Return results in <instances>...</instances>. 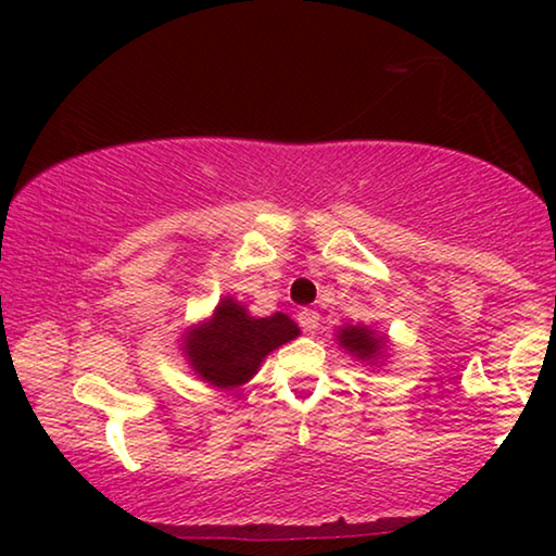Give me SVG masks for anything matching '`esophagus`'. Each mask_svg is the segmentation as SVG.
<instances>
[{
  "label": "esophagus",
  "mask_w": 556,
  "mask_h": 556,
  "mask_svg": "<svg viewBox=\"0 0 556 556\" xmlns=\"http://www.w3.org/2000/svg\"><path fill=\"white\" fill-rule=\"evenodd\" d=\"M318 321H321V316H318V311L314 308H303L299 314V324L306 333H314L318 329Z\"/></svg>",
  "instance_id": "esophagus-1"
}]
</instances>
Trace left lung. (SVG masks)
Returning a JSON list of instances; mask_svg holds the SVG:
<instances>
[{
    "label": "left lung",
    "mask_w": 556,
    "mask_h": 556,
    "mask_svg": "<svg viewBox=\"0 0 556 556\" xmlns=\"http://www.w3.org/2000/svg\"><path fill=\"white\" fill-rule=\"evenodd\" d=\"M341 346H346L349 352H354L362 359H371L377 356L379 349H382L384 341L377 339L369 329H362V326H352V329H341Z\"/></svg>",
    "instance_id": "8db88e82"
}]
</instances>
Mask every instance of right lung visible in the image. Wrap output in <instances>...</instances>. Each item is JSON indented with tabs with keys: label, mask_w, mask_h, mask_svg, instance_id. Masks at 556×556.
I'll use <instances>...</instances> for the list:
<instances>
[{
	"label": "right lung",
	"mask_w": 556,
	"mask_h": 556,
	"mask_svg": "<svg viewBox=\"0 0 556 556\" xmlns=\"http://www.w3.org/2000/svg\"><path fill=\"white\" fill-rule=\"evenodd\" d=\"M295 337L299 326L286 314L253 318L240 303L225 299L207 324L189 331L185 349L204 382L238 387L255 375L273 349Z\"/></svg>",
	"instance_id": "obj_1"
}]
</instances>
